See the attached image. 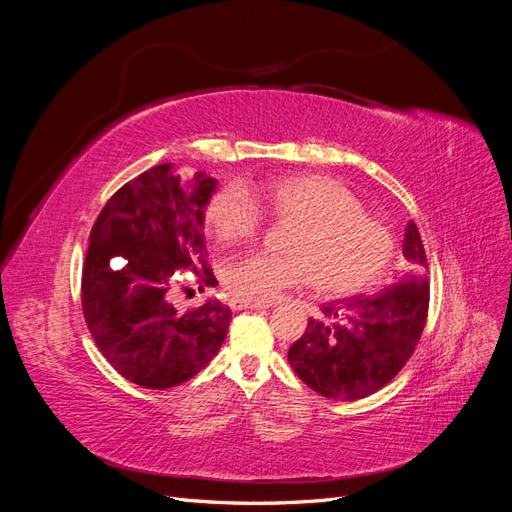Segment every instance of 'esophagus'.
Returning <instances> with one entry per match:
<instances>
[{"mask_svg":"<svg viewBox=\"0 0 512 512\" xmlns=\"http://www.w3.org/2000/svg\"><path fill=\"white\" fill-rule=\"evenodd\" d=\"M230 307L232 309H265V307H269V305H265V303H252V301H243V299H232L230 301Z\"/></svg>","mask_w":512,"mask_h":512,"instance_id":"esophagus-1","label":"esophagus"}]
</instances>
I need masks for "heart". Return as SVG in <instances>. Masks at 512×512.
<instances>
[{
	"instance_id": "heart-1",
	"label": "heart",
	"mask_w": 512,
	"mask_h": 512,
	"mask_svg": "<svg viewBox=\"0 0 512 512\" xmlns=\"http://www.w3.org/2000/svg\"><path fill=\"white\" fill-rule=\"evenodd\" d=\"M252 194L273 218L297 226L284 245L288 254L254 252L228 262L224 286L232 297L271 303L312 280L329 297H348L374 286L391 267L393 232L367 215L344 183L320 175L280 177ZM259 208L239 183H226L209 198L205 222L218 241L237 243L262 224Z\"/></svg>"
}]
</instances>
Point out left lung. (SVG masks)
Listing matches in <instances>:
<instances>
[{"mask_svg":"<svg viewBox=\"0 0 512 512\" xmlns=\"http://www.w3.org/2000/svg\"><path fill=\"white\" fill-rule=\"evenodd\" d=\"M408 273L376 297L322 305L288 350L290 367L322 397L354 401L389 384L414 354L429 312L425 245L414 222L404 235Z\"/></svg>","mask_w":512,"mask_h":512,"instance_id":"8db88e82","label":"left lung"}]
</instances>
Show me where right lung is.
Returning <instances> with one entry per match:
<instances>
[{"label":"right lung","mask_w":512,"mask_h":512,"mask_svg":"<svg viewBox=\"0 0 512 512\" xmlns=\"http://www.w3.org/2000/svg\"><path fill=\"white\" fill-rule=\"evenodd\" d=\"M215 183L153 166L108 198L91 228L81 280L87 329L104 359L145 389L194 378L226 339L230 307L211 299L177 312L170 303L179 275L192 273L198 290L218 284L203 235Z\"/></svg>","instance_id":"right-lung-1"}]
</instances>
